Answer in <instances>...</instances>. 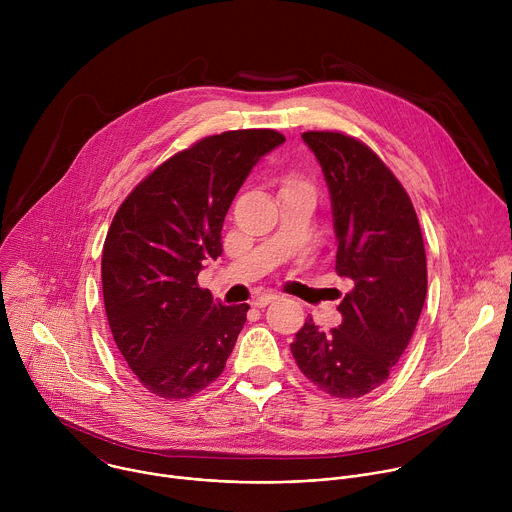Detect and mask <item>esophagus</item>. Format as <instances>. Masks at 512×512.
I'll return each instance as SVG.
<instances>
[{"label": "esophagus", "instance_id": "esophagus-1", "mask_svg": "<svg viewBox=\"0 0 512 512\" xmlns=\"http://www.w3.org/2000/svg\"><path fill=\"white\" fill-rule=\"evenodd\" d=\"M273 300H277L275 294H261V296H257V298L253 300V306H255V308H265V306L271 304Z\"/></svg>", "mask_w": 512, "mask_h": 512}]
</instances>
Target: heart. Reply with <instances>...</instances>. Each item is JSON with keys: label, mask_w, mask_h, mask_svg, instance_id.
Here are the masks:
<instances>
[{"label": "heart", "mask_w": 512, "mask_h": 512, "mask_svg": "<svg viewBox=\"0 0 512 512\" xmlns=\"http://www.w3.org/2000/svg\"><path fill=\"white\" fill-rule=\"evenodd\" d=\"M291 184H302V182H296V180H291L287 186H291Z\"/></svg>", "instance_id": "1"}]
</instances>
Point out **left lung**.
Instances as JSON below:
<instances>
[{"instance_id": "1", "label": "left lung", "mask_w": 512, "mask_h": 512, "mask_svg": "<svg viewBox=\"0 0 512 512\" xmlns=\"http://www.w3.org/2000/svg\"><path fill=\"white\" fill-rule=\"evenodd\" d=\"M322 166L336 233V273L352 281L342 322L312 320L291 342L300 371L322 391L354 399L381 387L403 356L427 294L425 247L415 208L393 172L340 131L302 135Z\"/></svg>"}]
</instances>
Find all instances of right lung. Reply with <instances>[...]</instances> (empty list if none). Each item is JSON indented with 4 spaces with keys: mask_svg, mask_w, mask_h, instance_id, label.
Listing matches in <instances>:
<instances>
[{
    "mask_svg": "<svg viewBox=\"0 0 512 512\" xmlns=\"http://www.w3.org/2000/svg\"><path fill=\"white\" fill-rule=\"evenodd\" d=\"M285 137L273 129L208 135L139 182L109 227L103 300L113 340L150 393L188 399L221 377L247 304L223 306L198 287L206 259L253 166Z\"/></svg>",
    "mask_w": 512,
    "mask_h": 512,
    "instance_id": "1",
    "label": "right lung"
}]
</instances>
